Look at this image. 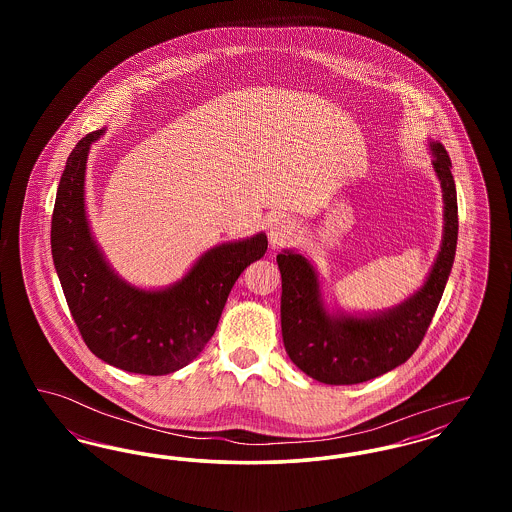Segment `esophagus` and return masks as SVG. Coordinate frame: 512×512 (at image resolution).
Instances as JSON below:
<instances>
[{
	"label": "esophagus",
	"instance_id": "obj_1",
	"mask_svg": "<svg viewBox=\"0 0 512 512\" xmlns=\"http://www.w3.org/2000/svg\"><path fill=\"white\" fill-rule=\"evenodd\" d=\"M297 232H299V226L293 220H276L268 230V242L272 247H282L293 242V238H297Z\"/></svg>",
	"mask_w": 512,
	"mask_h": 512
}]
</instances>
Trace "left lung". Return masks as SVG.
<instances>
[{"label": "left lung", "instance_id": "left-lung-1", "mask_svg": "<svg viewBox=\"0 0 512 512\" xmlns=\"http://www.w3.org/2000/svg\"><path fill=\"white\" fill-rule=\"evenodd\" d=\"M430 151L443 194V238L424 286L403 303L370 315L330 313L311 261L293 249L276 257L282 274L280 317L286 353L293 365L322 384H361L403 365L434 318L455 261L459 215L451 159L439 142H430Z\"/></svg>", "mask_w": 512, "mask_h": 512}]
</instances>
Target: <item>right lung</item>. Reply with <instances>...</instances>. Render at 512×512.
I'll use <instances>...</instances> for the list:
<instances>
[{"mask_svg": "<svg viewBox=\"0 0 512 512\" xmlns=\"http://www.w3.org/2000/svg\"><path fill=\"white\" fill-rule=\"evenodd\" d=\"M105 130L67 159L51 217V255L67 305L90 351L126 372L163 376L192 363L213 338L238 276L267 251L263 232L207 249L186 276L142 290L105 261L86 217V161Z\"/></svg>", "mask_w": 512, "mask_h": 512, "instance_id": "obj_1", "label": "right lung"}]
</instances>
